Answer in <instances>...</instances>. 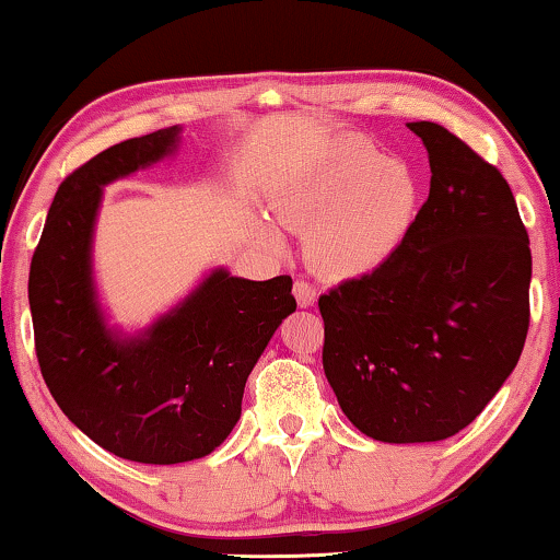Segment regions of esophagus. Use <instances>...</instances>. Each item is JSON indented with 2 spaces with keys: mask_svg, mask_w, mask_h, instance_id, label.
I'll return each mask as SVG.
<instances>
[{
  "mask_svg": "<svg viewBox=\"0 0 560 560\" xmlns=\"http://www.w3.org/2000/svg\"><path fill=\"white\" fill-rule=\"evenodd\" d=\"M294 296H296V304L299 306L308 308V306H314V302H316V289L312 287V283H306V281H296L294 283Z\"/></svg>",
  "mask_w": 560,
  "mask_h": 560,
  "instance_id": "1",
  "label": "esophagus"
}]
</instances>
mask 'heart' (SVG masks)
Returning a JSON list of instances; mask_svg holds the SVG:
<instances>
[{
  "label": "heart",
  "mask_w": 560,
  "mask_h": 560,
  "mask_svg": "<svg viewBox=\"0 0 560 560\" xmlns=\"http://www.w3.org/2000/svg\"><path fill=\"white\" fill-rule=\"evenodd\" d=\"M420 180L402 158L382 155L357 136L334 138L271 188V208L283 226L306 231L304 252L322 277L360 279L385 266L410 233ZM266 246L281 248V233L256 221Z\"/></svg>",
  "instance_id": "heart-1"
}]
</instances>
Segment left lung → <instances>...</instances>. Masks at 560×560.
Wrapping results in <instances>:
<instances>
[{"label":"left lung","mask_w":560,"mask_h":560,"mask_svg":"<svg viewBox=\"0 0 560 560\" xmlns=\"http://www.w3.org/2000/svg\"><path fill=\"white\" fill-rule=\"evenodd\" d=\"M430 161V196L377 271L319 296L324 374L366 438H453L521 360L530 246L498 168L438 122H407Z\"/></svg>","instance_id":"left-lung-1"}]
</instances>
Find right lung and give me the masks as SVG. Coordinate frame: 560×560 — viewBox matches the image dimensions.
<instances>
[{
  "instance_id": "obj_1",
  "label": "right lung",
  "mask_w": 560,
  "mask_h": 560,
  "mask_svg": "<svg viewBox=\"0 0 560 560\" xmlns=\"http://www.w3.org/2000/svg\"><path fill=\"white\" fill-rule=\"evenodd\" d=\"M180 132L130 138L67 175L30 269L37 360L55 402L107 453L145 465L198 460L231 435L248 374L296 312L291 277L252 281L213 266L148 327L110 322L95 277L103 190L168 161Z\"/></svg>"
}]
</instances>
